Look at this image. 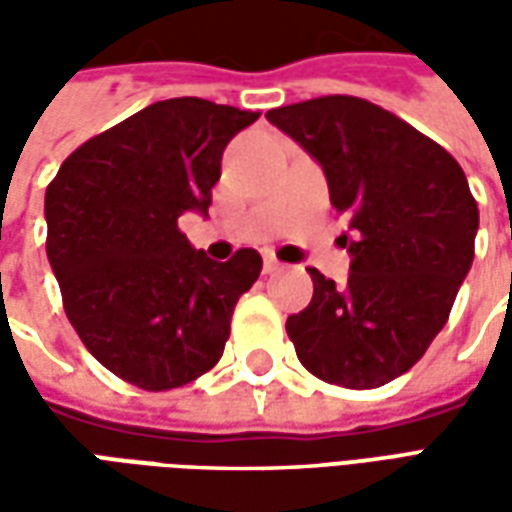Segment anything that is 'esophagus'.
Masks as SVG:
<instances>
[{"instance_id": "obj_1", "label": "esophagus", "mask_w": 512, "mask_h": 512, "mask_svg": "<svg viewBox=\"0 0 512 512\" xmlns=\"http://www.w3.org/2000/svg\"><path fill=\"white\" fill-rule=\"evenodd\" d=\"M279 268H282V263H279L277 257L274 255L263 257V271H266V274H274V271H279Z\"/></svg>"}]
</instances>
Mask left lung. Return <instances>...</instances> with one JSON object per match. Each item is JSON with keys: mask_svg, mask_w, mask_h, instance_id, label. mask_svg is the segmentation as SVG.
<instances>
[{"mask_svg": "<svg viewBox=\"0 0 512 512\" xmlns=\"http://www.w3.org/2000/svg\"><path fill=\"white\" fill-rule=\"evenodd\" d=\"M268 120L326 172L356 241L337 288L310 268L312 301L290 315V343L312 376L376 389L403 376L450 318L474 260L480 211L461 164L430 136L354 95L279 106Z\"/></svg>", "mask_w": 512, "mask_h": 512, "instance_id": "8db88e82", "label": "left lung"}]
</instances>
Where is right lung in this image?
Instances as JSON below:
<instances>
[{
	"mask_svg": "<svg viewBox=\"0 0 512 512\" xmlns=\"http://www.w3.org/2000/svg\"><path fill=\"white\" fill-rule=\"evenodd\" d=\"M257 117L202 98L158 101L76 147L46 189V255L65 315L128 384L167 392L222 359L263 257L238 249L216 263L178 219L208 213L224 147Z\"/></svg>",
	"mask_w": 512,
	"mask_h": 512,
	"instance_id": "obj_1",
	"label": "right lung"
}]
</instances>
